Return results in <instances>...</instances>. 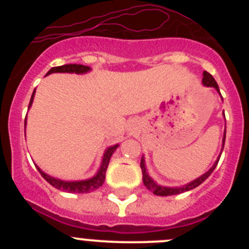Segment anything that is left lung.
<instances>
[{
    "instance_id": "8db88e82",
    "label": "left lung",
    "mask_w": 249,
    "mask_h": 249,
    "mask_svg": "<svg viewBox=\"0 0 249 249\" xmlns=\"http://www.w3.org/2000/svg\"><path fill=\"white\" fill-rule=\"evenodd\" d=\"M203 85L207 86V87H214L217 91L219 92V89H218V85H217V82H215V80L213 78V76L211 73H208L207 71L203 72ZM221 94V93H219ZM224 141H226V132H224V136H223V146H224ZM218 160H215V163L213 164L212 167H211V169L208 171V172L204 173L203 176H201L199 178H197V179H195L193 182H191V183L186 184V186H182V187H173V188H169V187H162V186H158V184H156V182H153L151 179V177H149L148 175H147L146 172V167H144V160L142 158V160H141V169H142V179H143V183L144 186H146V188L148 191H151V192H153V195H157V196H173V195H179V193H183V192H187V191H191L193 190V188H196V187H198L199 184L202 183V182H204L207 179V178L210 177L211 173L214 171L215 166H217V163H218Z\"/></svg>"
}]
</instances>
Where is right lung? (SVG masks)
Returning <instances> with one entry per match:
<instances>
[{"instance_id":"obj_1","label":"right lung","mask_w":249,"mask_h":249,"mask_svg":"<svg viewBox=\"0 0 249 249\" xmlns=\"http://www.w3.org/2000/svg\"><path fill=\"white\" fill-rule=\"evenodd\" d=\"M87 71H89V66L63 65V66H58V67H52L50 71L47 72V74L54 73V72L85 73V72H87ZM34 96H35V91H34V93H32V97H31L28 107H31V103H32V101H34ZM25 126H26V118H25ZM117 147H118V144H116V146H112L105 152L100 171H98L97 175L94 176L93 178H91V179H86V181H78V182H66V181H61V179H57V178L50 177V176L46 175L45 172H42V171H41L38 167H37V169H38L39 173H41V176L45 178L46 181H47L51 186H53L54 188H57V190L66 191V192H71V193H89V192H92V191H94V190H97V188H100V187L103 184V182H105V178H106V171H107V167H108L111 156H112V153L116 151V148H117Z\"/></svg>"}]
</instances>
